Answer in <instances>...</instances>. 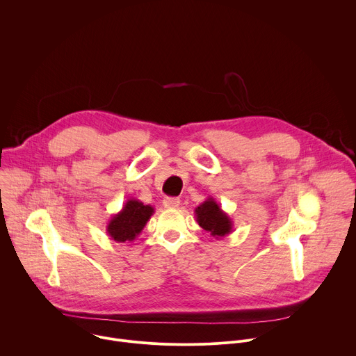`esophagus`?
<instances>
[{
  "instance_id": "esophagus-1",
  "label": "esophagus",
  "mask_w": 356,
  "mask_h": 356,
  "mask_svg": "<svg viewBox=\"0 0 356 356\" xmlns=\"http://www.w3.org/2000/svg\"><path fill=\"white\" fill-rule=\"evenodd\" d=\"M163 206L166 209H176L180 206V200L177 197H166L163 200Z\"/></svg>"
}]
</instances>
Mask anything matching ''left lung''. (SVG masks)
Wrapping results in <instances>:
<instances>
[{"label":"left lung","mask_w":356,"mask_h":356,"mask_svg":"<svg viewBox=\"0 0 356 356\" xmlns=\"http://www.w3.org/2000/svg\"><path fill=\"white\" fill-rule=\"evenodd\" d=\"M194 216L198 225L210 232L216 239H221L234 231L232 220L213 197H207L204 202L195 207Z\"/></svg>","instance_id":"left-lung-1"}]
</instances>
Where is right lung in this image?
<instances>
[{"label": "right lung", "instance_id": "right-lung-1", "mask_svg": "<svg viewBox=\"0 0 356 356\" xmlns=\"http://www.w3.org/2000/svg\"><path fill=\"white\" fill-rule=\"evenodd\" d=\"M155 209L143 204L136 198H129L122 210L113 216L107 224V234L115 242H132L143 229Z\"/></svg>", "mask_w": 356, "mask_h": 356}]
</instances>
